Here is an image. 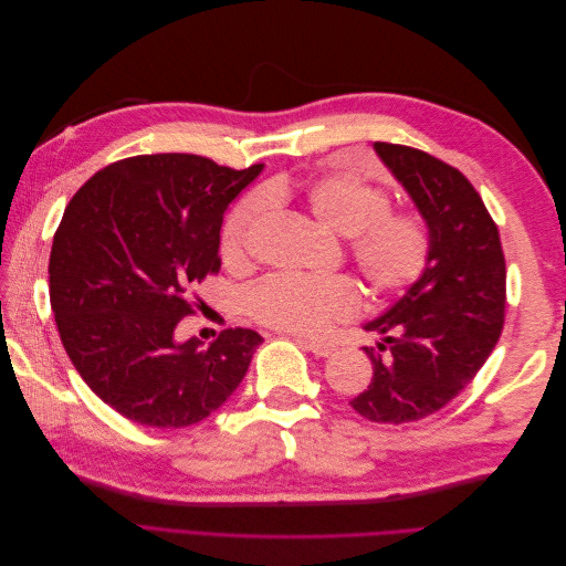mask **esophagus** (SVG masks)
<instances>
[{"label": "esophagus", "mask_w": 566, "mask_h": 566, "mask_svg": "<svg viewBox=\"0 0 566 566\" xmlns=\"http://www.w3.org/2000/svg\"><path fill=\"white\" fill-rule=\"evenodd\" d=\"M302 342V345L310 349L314 356H331L335 352V345H331V342H323V339H297Z\"/></svg>", "instance_id": "obj_1"}]
</instances>
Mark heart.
I'll return each instance as SVG.
<instances>
[{
  "label": "heart",
  "mask_w": 566,
  "mask_h": 566,
  "mask_svg": "<svg viewBox=\"0 0 566 566\" xmlns=\"http://www.w3.org/2000/svg\"><path fill=\"white\" fill-rule=\"evenodd\" d=\"M266 195L271 200H302L318 224L347 235L349 260L375 297L403 293L430 264L432 241L424 219L410 210H391V198L380 186L345 172H325L302 184L273 179ZM266 205L264 193H248L233 205L221 229L227 262L248 260L252 231ZM245 310L269 328L321 335L361 310V293L347 276L273 273L248 290Z\"/></svg>",
  "instance_id": "1"
}]
</instances>
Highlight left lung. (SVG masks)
I'll use <instances>...</instances> for the list:
<instances>
[{"instance_id":"1","label":"left lung","mask_w":566,"mask_h":566,"mask_svg":"<svg viewBox=\"0 0 566 566\" xmlns=\"http://www.w3.org/2000/svg\"><path fill=\"white\" fill-rule=\"evenodd\" d=\"M430 231V264L366 331L373 380L352 399L358 416L403 424L437 413L470 385L503 331L505 256L499 227L468 177L430 153L375 142Z\"/></svg>"}]
</instances>
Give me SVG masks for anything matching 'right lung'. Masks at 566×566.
I'll return each mask as SVG.
<instances>
[{
    "mask_svg": "<svg viewBox=\"0 0 566 566\" xmlns=\"http://www.w3.org/2000/svg\"><path fill=\"white\" fill-rule=\"evenodd\" d=\"M264 165L188 153L117 160L67 202L49 256V300L73 366L101 401L146 427L208 418L243 382L262 335L177 339L193 287L217 273L231 200Z\"/></svg>",
    "mask_w": 566,
    "mask_h": 566,
    "instance_id": "right-lung-1",
    "label": "right lung"
}]
</instances>
